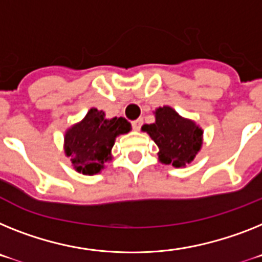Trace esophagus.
Returning <instances> with one entry per match:
<instances>
[{
	"label": "esophagus",
	"mask_w": 262,
	"mask_h": 262,
	"mask_svg": "<svg viewBox=\"0 0 262 262\" xmlns=\"http://www.w3.org/2000/svg\"><path fill=\"white\" fill-rule=\"evenodd\" d=\"M142 122H144V121H142V118H138V120H136L132 122V126H133V129H135V130H140L142 126Z\"/></svg>",
	"instance_id": "obj_1"
}]
</instances>
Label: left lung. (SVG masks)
Wrapping results in <instances>:
<instances>
[{"instance_id": "left-lung-1", "label": "left lung", "mask_w": 262, "mask_h": 262, "mask_svg": "<svg viewBox=\"0 0 262 262\" xmlns=\"http://www.w3.org/2000/svg\"><path fill=\"white\" fill-rule=\"evenodd\" d=\"M156 121L141 127L158 146V161L185 168L201 150L204 130L193 120L182 117L170 106L157 107Z\"/></svg>"}]
</instances>
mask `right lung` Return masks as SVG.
Segmentation results:
<instances>
[{"instance_id": "obj_1", "label": "right lung", "mask_w": 262, "mask_h": 262, "mask_svg": "<svg viewBox=\"0 0 262 262\" xmlns=\"http://www.w3.org/2000/svg\"><path fill=\"white\" fill-rule=\"evenodd\" d=\"M132 130L124 117H105V112L92 107L77 124L68 127L63 136V150L76 172L86 176L100 173L105 162L112 161L116 138Z\"/></svg>"}]
</instances>
